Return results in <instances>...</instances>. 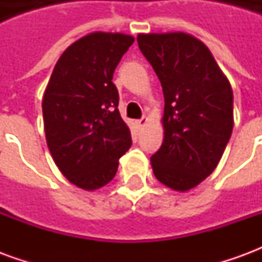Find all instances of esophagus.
<instances>
[{"instance_id": "34e87169", "label": "esophagus", "mask_w": 262, "mask_h": 262, "mask_svg": "<svg viewBox=\"0 0 262 262\" xmlns=\"http://www.w3.org/2000/svg\"><path fill=\"white\" fill-rule=\"evenodd\" d=\"M136 123H137V127H139V129H142L143 126H146V123H147V118H146V116H143V118H140V119L137 120Z\"/></svg>"}]
</instances>
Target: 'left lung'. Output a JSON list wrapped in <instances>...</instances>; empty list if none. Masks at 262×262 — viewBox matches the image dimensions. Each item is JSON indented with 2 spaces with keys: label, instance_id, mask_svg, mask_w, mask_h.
Returning <instances> with one entry per match:
<instances>
[{
  "label": "left lung",
  "instance_id": "1",
  "mask_svg": "<svg viewBox=\"0 0 262 262\" xmlns=\"http://www.w3.org/2000/svg\"><path fill=\"white\" fill-rule=\"evenodd\" d=\"M139 49L164 94V140L151 156L156 178L188 191L210 176L233 130V91L209 49L191 35L148 33Z\"/></svg>",
  "mask_w": 262,
  "mask_h": 262
}]
</instances>
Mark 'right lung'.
I'll return each instance as SVG.
<instances>
[{
    "instance_id": "1",
    "label": "right lung",
    "mask_w": 262,
    "mask_h": 262,
    "mask_svg": "<svg viewBox=\"0 0 262 262\" xmlns=\"http://www.w3.org/2000/svg\"><path fill=\"white\" fill-rule=\"evenodd\" d=\"M133 42L123 33L81 37L61 54L45 91L49 150L63 176L86 191L112 181L119 159L132 146L112 78Z\"/></svg>"
}]
</instances>
